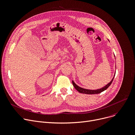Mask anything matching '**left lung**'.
<instances>
[{
	"label": "left lung",
	"mask_w": 135,
	"mask_h": 135,
	"mask_svg": "<svg viewBox=\"0 0 135 135\" xmlns=\"http://www.w3.org/2000/svg\"><path fill=\"white\" fill-rule=\"evenodd\" d=\"M115 57V56H114ZM116 68V67H115ZM115 72L114 73V76L113 78H112V80L111 81L107 84L106 85H105V86H104L103 87L100 88V89H95V90H92V89H85V88H81L79 86H78L74 81H72V84L73 85V86L74 87V88L76 89V90L81 93H83V94H99L100 93L103 91H104L105 90H106V89L108 88L110 85L111 84H112L113 80V79H114V77L115 76Z\"/></svg>",
	"instance_id": "obj_1"
}]
</instances>
